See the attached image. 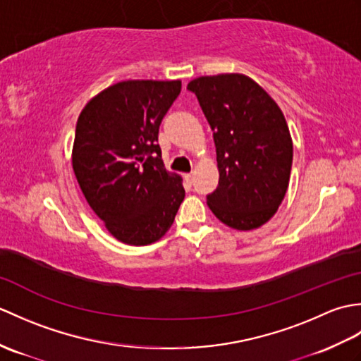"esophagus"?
Wrapping results in <instances>:
<instances>
[{
  "label": "esophagus",
  "mask_w": 361,
  "mask_h": 361,
  "mask_svg": "<svg viewBox=\"0 0 361 361\" xmlns=\"http://www.w3.org/2000/svg\"><path fill=\"white\" fill-rule=\"evenodd\" d=\"M185 178H186V181H188V183H190V185H192V181H194V173H186V175H185Z\"/></svg>",
  "instance_id": "obj_1"
}]
</instances>
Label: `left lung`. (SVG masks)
Instances as JSON below:
<instances>
[{"label": "left lung", "instance_id": "obj_1", "mask_svg": "<svg viewBox=\"0 0 361 361\" xmlns=\"http://www.w3.org/2000/svg\"><path fill=\"white\" fill-rule=\"evenodd\" d=\"M188 90L214 132L219 186L206 195L220 221L240 231L262 226L286 197L293 142L273 99L243 74L204 75Z\"/></svg>", "mask_w": 361, "mask_h": 361}]
</instances>
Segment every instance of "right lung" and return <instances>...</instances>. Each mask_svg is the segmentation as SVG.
Returning a JSON list of instances; mask_svg holds the SVG:
<instances>
[{
    "instance_id": "1",
    "label": "right lung",
    "mask_w": 361,
    "mask_h": 361,
    "mask_svg": "<svg viewBox=\"0 0 361 361\" xmlns=\"http://www.w3.org/2000/svg\"><path fill=\"white\" fill-rule=\"evenodd\" d=\"M180 80H126L85 105L73 169L91 209L118 240L149 245L172 226L185 188L161 159L158 132Z\"/></svg>"
}]
</instances>
